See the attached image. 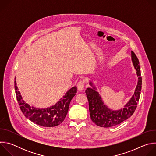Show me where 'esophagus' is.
<instances>
[{
  "instance_id": "1",
  "label": "esophagus",
  "mask_w": 156,
  "mask_h": 156,
  "mask_svg": "<svg viewBox=\"0 0 156 156\" xmlns=\"http://www.w3.org/2000/svg\"><path fill=\"white\" fill-rule=\"evenodd\" d=\"M84 81H79L78 83V84H77V88H78V90H79V91H83V90H84Z\"/></svg>"
}]
</instances>
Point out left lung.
Masks as SVG:
<instances>
[{"mask_svg":"<svg viewBox=\"0 0 156 156\" xmlns=\"http://www.w3.org/2000/svg\"><path fill=\"white\" fill-rule=\"evenodd\" d=\"M131 60L136 70L138 83L134 94L123 108L114 110L105 105L99 93L96 91V87L91 81L90 82V84L92 87H87L86 90L91 119L98 126L108 128L117 125L129 118L136 110L141 91L142 78L138 58L133 51H131Z\"/></svg>","mask_w":156,"mask_h":156,"instance_id":"8db88e82","label":"left lung"}]
</instances>
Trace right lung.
Returning <instances> with one entry per match:
<instances>
[{"label":"right lung","mask_w":156,"mask_h":156,"mask_svg":"<svg viewBox=\"0 0 156 156\" xmlns=\"http://www.w3.org/2000/svg\"><path fill=\"white\" fill-rule=\"evenodd\" d=\"M15 90L20 109L24 115L33 123L45 127L56 126L63 122L67 114L70 102L77 92L76 86L72 87L54 105L39 108L25 102L18 91L16 81Z\"/></svg>","instance_id":"1"}]
</instances>
